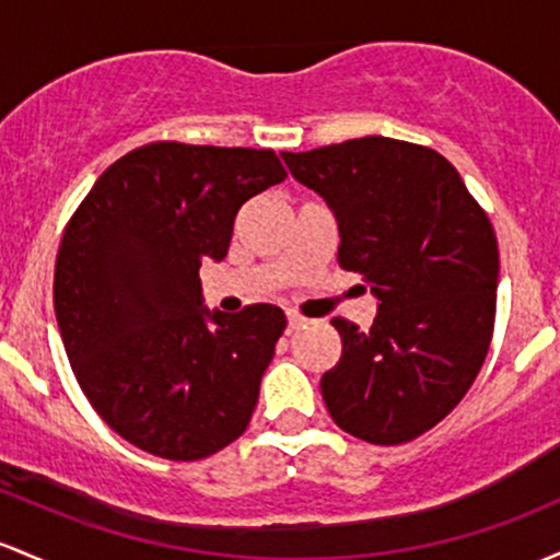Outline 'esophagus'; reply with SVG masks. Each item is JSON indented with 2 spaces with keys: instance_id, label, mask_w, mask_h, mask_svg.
Returning a JSON list of instances; mask_svg holds the SVG:
<instances>
[{
  "instance_id": "34e87169",
  "label": "esophagus",
  "mask_w": 560,
  "mask_h": 560,
  "mask_svg": "<svg viewBox=\"0 0 560 560\" xmlns=\"http://www.w3.org/2000/svg\"><path fill=\"white\" fill-rule=\"evenodd\" d=\"M300 327H305V318L298 316V313H287V331H294Z\"/></svg>"
}]
</instances>
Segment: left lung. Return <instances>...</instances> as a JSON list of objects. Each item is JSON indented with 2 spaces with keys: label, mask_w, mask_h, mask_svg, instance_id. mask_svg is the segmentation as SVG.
Listing matches in <instances>:
<instances>
[{
  "label": "left lung",
  "mask_w": 560,
  "mask_h": 560,
  "mask_svg": "<svg viewBox=\"0 0 560 560\" xmlns=\"http://www.w3.org/2000/svg\"><path fill=\"white\" fill-rule=\"evenodd\" d=\"M281 159L327 201L337 262L377 300L366 331L331 318L342 337L322 377L331 420L380 446L417 439L457 407L487 359L500 279L487 212L441 153L383 135Z\"/></svg>",
  "instance_id": "8db88e82"
}]
</instances>
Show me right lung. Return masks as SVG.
<instances>
[{
	"instance_id": "1",
	"label": "right lung",
	"mask_w": 560,
	"mask_h": 560,
	"mask_svg": "<svg viewBox=\"0 0 560 560\" xmlns=\"http://www.w3.org/2000/svg\"><path fill=\"white\" fill-rule=\"evenodd\" d=\"M284 177L266 149L151 143L110 164L71 218L55 322L92 409L138 450L190 463L249 425L284 311L207 308L199 268L229 255L244 201Z\"/></svg>"
}]
</instances>
